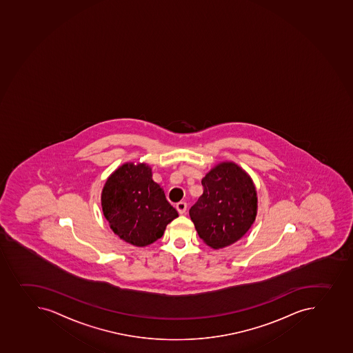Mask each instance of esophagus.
<instances>
[{"mask_svg": "<svg viewBox=\"0 0 353 353\" xmlns=\"http://www.w3.org/2000/svg\"><path fill=\"white\" fill-rule=\"evenodd\" d=\"M186 208H188V205H186V202L181 201L178 202V203H176V209H177L178 212L179 214H185V212H186Z\"/></svg>", "mask_w": 353, "mask_h": 353, "instance_id": "1", "label": "esophagus"}]
</instances>
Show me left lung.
I'll list each match as a JSON object with an SVG mask.
<instances>
[{
	"mask_svg": "<svg viewBox=\"0 0 353 353\" xmlns=\"http://www.w3.org/2000/svg\"><path fill=\"white\" fill-rule=\"evenodd\" d=\"M203 193L190 209L199 236L212 249L225 248L249 231L257 215L252 177L232 161L219 162L202 178Z\"/></svg>",
	"mask_w": 353,
	"mask_h": 353,
	"instance_id": "left-lung-1",
	"label": "left lung"
}]
</instances>
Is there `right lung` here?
<instances>
[{"mask_svg": "<svg viewBox=\"0 0 353 353\" xmlns=\"http://www.w3.org/2000/svg\"><path fill=\"white\" fill-rule=\"evenodd\" d=\"M101 209L112 231L136 247L157 241L178 217L144 162H125L112 172L101 191Z\"/></svg>", "mask_w": 353, "mask_h": 353, "instance_id": "obj_1", "label": "right lung"}]
</instances>
